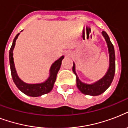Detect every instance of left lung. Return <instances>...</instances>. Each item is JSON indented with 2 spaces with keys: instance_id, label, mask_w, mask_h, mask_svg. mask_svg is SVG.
Listing matches in <instances>:
<instances>
[{
  "instance_id": "left-lung-1",
  "label": "left lung",
  "mask_w": 128,
  "mask_h": 128,
  "mask_svg": "<svg viewBox=\"0 0 128 128\" xmlns=\"http://www.w3.org/2000/svg\"><path fill=\"white\" fill-rule=\"evenodd\" d=\"M102 34L105 38V40L107 43L108 53H109V68L107 72L104 76V77L98 80L97 82H94L93 84H86L82 82L79 79L78 75L76 72V66L74 62L72 70L76 76V85L78 90L82 94L85 95L90 96H98L101 94L104 93L106 90L111 85L112 82L113 81L114 74L116 70V58H115V51L112 43L110 41L108 35L105 31L102 32Z\"/></svg>"
}]
</instances>
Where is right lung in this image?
Listing matches in <instances>:
<instances>
[{"mask_svg": "<svg viewBox=\"0 0 128 128\" xmlns=\"http://www.w3.org/2000/svg\"><path fill=\"white\" fill-rule=\"evenodd\" d=\"M19 34L20 33L16 34V36L14 38L10 50L9 51V61H10V66L11 74H12V80L14 82L15 85L16 86V87L22 92L25 94L26 95L32 96V97H38V96H40L42 95L49 93L54 87V82L56 79V76L60 70L62 61L64 59V56H62L59 59L56 60L52 64L50 68V71H49L50 72L49 77L45 82L38 83V84H28V83L23 82L17 74L14 63V58H13V50L14 48L15 42Z\"/></svg>", "mask_w": 128, "mask_h": 128, "instance_id": "add662e5", "label": "right lung"}]
</instances>
